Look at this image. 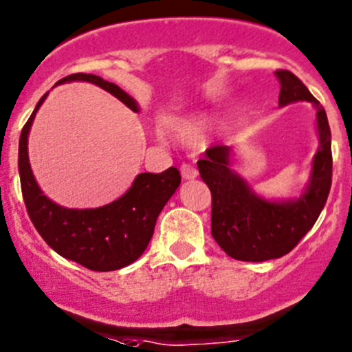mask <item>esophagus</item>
<instances>
[{
	"mask_svg": "<svg viewBox=\"0 0 352 352\" xmlns=\"http://www.w3.org/2000/svg\"><path fill=\"white\" fill-rule=\"evenodd\" d=\"M180 173H182V179L186 180H191L198 177V170H196V166L191 165V163H182V165H180Z\"/></svg>",
	"mask_w": 352,
	"mask_h": 352,
	"instance_id": "obj_1",
	"label": "esophagus"
}]
</instances>
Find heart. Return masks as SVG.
Listing matches in <instances>:
<instances>
[{
  "mask_svg": "<svg viewBox=\"0 0 352 352\" xmlns=\"http://www.w3.org/2000/svg\"><path fill=\"white\" fill-rule=\"evenodd\" d=\"M206 124L208 120L205 118H195V120H170L165 123V128L182 142H196L201 139Z\"/></svg>",
  "mask_w": 352,
  "mask_h": 352,
  "instance_id": "1",
  "label": "heart"
}]
</instances>
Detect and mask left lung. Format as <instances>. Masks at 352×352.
I'll return each instance as SVG.
<instances>
[{"instance_id":"obj_1","label":"left lung","mask_w":352,"mask_h":352,"mask_svg":"<svg viewBox=\"0 0 352 352\" xmlns=\"http://www.w3.org/2000/svg\"><path fill=\"white\" fill-rule=\"evenodd\" d=\"M280 106L307 100L316 107L320 149L311 182L294 201H265L231 168V147L212 146L198 161L199 175L212 192V236L229 257L245 262L280 258L292 252L318 221L331 187V133L323 106L287 69H278Z\"/></svg>"}]
</instances>
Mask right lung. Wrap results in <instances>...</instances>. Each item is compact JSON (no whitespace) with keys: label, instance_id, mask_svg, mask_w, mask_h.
<instances>
[{"label":"right lung","instance_id":"obj_1","mask_svg":"<svg viewBox=\"0 0 352 352\" xmlns=\"http://www.w3.org/2000/svg\"><path fill=\"white\" fill-rule=\"evenodd\" d=\"M90 81L120 98L131 111L137 102L118 85L95 74L76 72L57 81ZM48 94L24 124L19 140V173L29 219L50 248L58 255L81 264L90 271H116L135 262L153 238L157 215L180 184L175 166L161 173H139L131 187L116 201L100 208H64L43 195L31 172L28 156V135L32 120Z\"/></svg>","mask_w":352,"mask_h":352}]
</instances>
